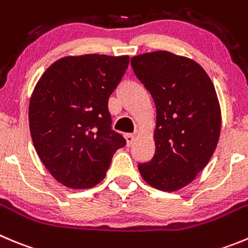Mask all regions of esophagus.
I'll list each match as a JSON object with an SVG mask.
<instances>
[{"label": "esophagus", "instance_id": "obj_1", "mask_svg": "<svg viewBox=\"0 0 248 248\" xmlns=\"http://www.w3.org/2000/svg\"><path fill=\"white\" fill-rule=\"evenodd\" d=\"M124 138H126V142H127V145L128 147H131L132 144H133V142H135V135H131V133H126L124 135Z\"/></svg>", "mask_w": 248, "mask_h": 248}]
</instances>
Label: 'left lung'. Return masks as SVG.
Returning a JSON list of instances; mask_svg holds the SVG:
<instances>
[{"instance_id":"obj_1","label":"left lung","mask_w":248,"mask_h":248,"mask_svg":"<svg viewBox=\"0 0 248 248\" xmlns=\"http://www.w3.org/2000/svg\"><path fill=\"white\" fill-rule=\"evenodd\" d=\"M132 68L155 103V153L138 164L148 185L173 192L191 184L218 144L221 111L207 72L193 60L169 51L131 59Z\"/></svg>"}]
</instances>
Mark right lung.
I'll list each match as a JSON object with an SVG mask.
<instances>
[{
	"label": "right lung",
	"mask_w": 248,
	"mask_h": 248,
	"mask_svg": "<svg viewBox=\"0 0 248 248\" xmlns=\"http://www.w3.org/2000/svg\"><path fill=\"white\" fill-rule=\"evenodd\" d=\"M129 56H66L41 76L29 103V128L45 168L63 186L92 188L126 144L111 129L108 103Z\"/></svg>",
	"instance_id": "1"
}]
</instances>
